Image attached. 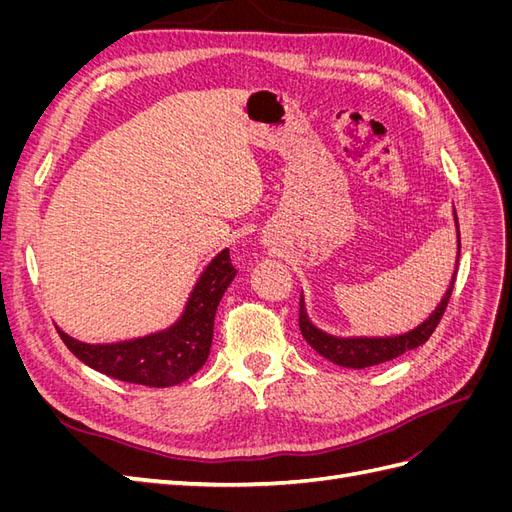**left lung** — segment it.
<instances>
[{"label":"left lung","mask_w":512,"mask_h":512,"mask_svg":"<svg viewBox=\"0 0 512 512\" xmlns=\"http://www.w3.org/2000/svg\"><path fill=\"white\" fill-rule=\"evenodd\" d=\"M455 218V228H457V262H455V271L451 277V284H448L442 301L436 305V309L425 318L418 327L412 331H406L401 335H384V337H337L327 331L318 329L316 324L309 320L307 309H305V299L301 294V309H299V327L305 337V342L312 346L324 359L339 365V367H350V369H365L371 365H380L386 361H393L397 356H401L408 350H414L421 344H425L431 337V333L436 331L438 322L444 314V309L448 305V299H451V292L455 286V275H457V265H459V250H461V241H459V224H457V213L453 211Z\"/></svg>","instance_id":"8db88e82"}]
</instances>
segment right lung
Returning <instances> with one entry per match:
<instances>
[{
	"mask_svg": "<svg viewBox=\"0 0 512 512\" xmlns=\"http://www.w3.org/2000/svg\"><path fill=\"white\" fill-rule=\"evenodd\" d=\"M235 275L230 252L222 250L200 273L179 320L158 333L117 344H85L59 327L57 331L76 359L100 374L156 389L175 386L209 359L215 312Z\"/></svg>",
	"mask_w": 512,
	"mask_h": 512,
	"instance_id": "1",
	"label": "right lung"
}]
</instances>
